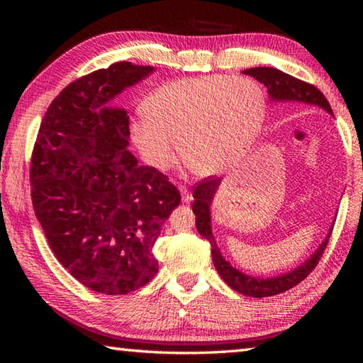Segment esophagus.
Instances as JSON below:
<instances>
[{
	"label": "esophagus",
	"instance_id": "1",
	"mask_svg": "<svg viewBox=\"0 0 363 363\" xmlns=\"http://www.w3.org/2000/svg\"><path fill=\"white\" fill-rule=\"evenodd\" d=\"M177 189H179V191H181L182 203H190L191 201V195H190V191L187 190V187L186 186H179Z\"/></svg>",
	"mask_w": 363,
	"mask_h": 363
}]
</instances>
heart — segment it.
Instances as JSON below:
<instances>
[{
	"mask_svg": "<svg viewBox=\"0 0 363 363\" xmlns=\"http://www.w3.org/2000/svg\"><path fill=\"white\" fill-rule=\"evenodd\" d=\"M265 91L250 78L212 74L164 84L143 101V115L129 125L142 159L168 169L181 156L196 174H217L234 167L264 123Z\"/></svg>",
	"mask_w": 363,
	"mask_h": 363,
	"instance_id": "1",
	"label": "heart"
}]
</instances>
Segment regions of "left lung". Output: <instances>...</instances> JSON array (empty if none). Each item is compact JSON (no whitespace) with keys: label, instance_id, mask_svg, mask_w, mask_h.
Wrapping results in <instances>:
<instances>
[{"label":"left lung","instance_id":"obj_1","mask_svg":"<svg viewBox=\"0 0 363 363\" xmlns=\"http://www.w3.org/2000/svg\"><path fill=\"white\" fill-rule=\"evenodd\" d=\"M243 73L252 76V78H256L259 82L264 84L269 96L276 99V101H296V103L320 106L325 111H328L330 115H334L326 96L323 95L321 91L313 86V84L301 81L295 78V76H290L287 73L277 70V68H269V67L250 68V70H245ZM218 184H220V179L213 176H207L198 184H195L194 187L195 201H194V206H191V209H194V213L196 217L198 233L204 238H207L211 243L213 265L217 268L220 276L223 277V281H225L230 289L242 293V295L252 296V298H265V296L279 295V293L287 291L291 287L298 285L301 281H304L306 277L313 272L315 267L318 265L323 252H325L328 246L330 234L328 235L326 240L321 243L320 248L315 251L313 256L309 260H306V264L298 267L296 269H293V272L287 274L269 277V279H259V277L246 276L240 272H237L235 268L230 267L228 262L223 259L220 250L217 248V243L213 240L212 229H211L209 207H211L215 191H217Z\"/></svg>","mask_w":363,"mask_h":363}]
</instances>
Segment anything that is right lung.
I'll return each mask as SVG.
<instances>
[{"label": "right lung", "instance_id": "right-lung-1", "mask_svg": "<svg viewBox=\"0 0 363 363\" xmlns=\"http://www.w3.org/2000/svg\"><path fill=\"white\" fill-rule=\"evenodd\" d=\"M151 72L117 62L68 84L45 112L30 157V198L50 248L76 281L104 295L152 279V246L181 203L168 176L126 150V111L106 107Z\"/></svg>", "mask_w": 363, "mask_h": 363}]
</instances>
